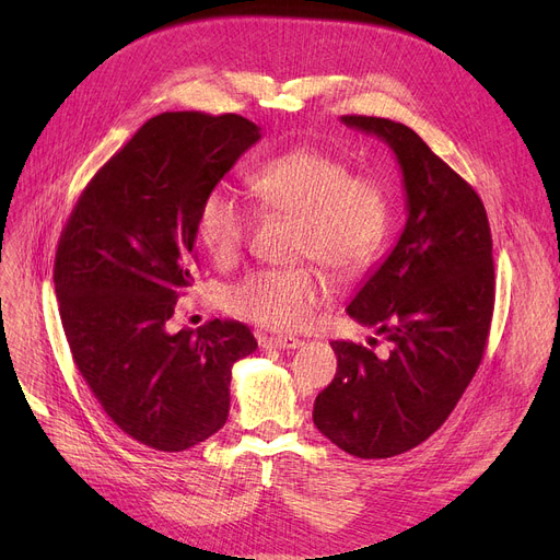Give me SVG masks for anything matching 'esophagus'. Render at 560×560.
Here are the masks:
<instances>
[{
	"instance_id": "esophagus-1",
	"label": "esophagus",
	"mask_w": 560,
	"mask_h": 560,
	"mask_svg": "<svg viewBox=\"0 0 560 560\" xmlns=\"http://www.w3.org/2000/svg\"><path fill=\"white\" fill-rule=\"evenodd\" d=\"M262 345L275 347V349H298L304 342L295 336H270V338H262Z\"/></svg>"
}]
</instances>
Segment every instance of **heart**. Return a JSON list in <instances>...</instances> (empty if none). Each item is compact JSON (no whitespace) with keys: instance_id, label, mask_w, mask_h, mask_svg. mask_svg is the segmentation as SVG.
I'll list each match as a JSON object with an SVG mask.
<instances>
[{"instance_id":"obj_1","label":"heart","mask_w":560,"mask_h":560,"mask_svg":"<svg viewBox=\"0 0 560 560\" xmlns=\"http://www.w3.org/2000/svg\"><path fill=\"white\" fill-rule=\"evenodd\" d=\"M247 186L262 213L298 218L295 256L315 258L338 277L365 272L393 226V197L374 174L349 172L345 159L298 147L258 163ZM254 211L229 186L203 192L195 215L197 241L218 262H233L247 245ZM331 295L329 281L311 265L256 270L222 292L229 313L254 325L295 331L306 327Z\"/></svg>"}]
</instances>
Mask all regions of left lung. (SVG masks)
I'll list each match as a JSON object with an SVG mask.
<instances>
[{
	"label": "left lung",
	"mask_w": 560,
	"mask_h": 560,
	"mask_svg": "<svg viewBox=\"0 0 560 560\" xmlns=\"http://www.w3.org/2000/svg\"><path fill=\"white\" fill-rule=\"evenodd\" d=\"M342 122L395 152L408 215L395 249L347 306L390 342L388 354L334 340L338 370L315 399L313 422L351 456L390 458L443 427L483 359L492 238L481 197L413 129L368 115Z\"/></svg>",
	"instance_id": "8db88e82"
}]
</instances>
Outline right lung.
<instances>
[{"label":"right lung","instance_id":"right-lung-1","mask_svg":"<svg viewBox=\"0 0 560 560\" xmlns=\"http://www.w3.org/2000/svg\"><path fill=\"white\" fill-rule=\"evenodd\" d=\"M260 129L199 110L147 120L81 192L58 241L54 285L72 359L106 416L138 443L184 452L229 418L243 322L167 331L192 285L195 215Z\"/></svg>","mask_w":560,"mask_h":560}]
</instances>
